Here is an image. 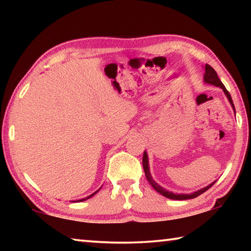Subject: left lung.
Listing matches in <instances>:
<instances>
[{
  "mask_svg": "<svg viewBox=\"0 0 251 251\" xmlns=\"http://www.w3.org/2000/svg\"><path fill=\"white\" fill-rule=\"evenodd\" d=\"M203 79H205V82L208 83V84H211V85H215V86L217 87H220L223 88V91L225 92V94H226V96L228 97L229 101H230V104L232 106V108L235 109V106H233V103H232V100H231V96L230 94H229V92L226 90V87H225V85L222 83V80L219 79L217 73H216V71L212 69V67L210 65L206 64L205 66V76H203ZM143 168H144V172H145V175H146V178L147 180L150 184L154 187V189L157 190L160 195H163V196L167 197L169 199H175V201H185V199H192V198H196L198 197L199 195H201L202 193H205L206 190H208L210 188V187L215 184L216 181L212 182V184L208 185L207 187H205V188H202L201 190H198V192H195L193 194H189V195H186V194H174L172 192H168V190H166L165 188H163V187L159 186L157 182L152 179L151 176V173H150V166H148V157H147V154L146 151H144V155H143Z\"/></svg>",
  "mask_w": 251,
  "mask_h": 251,
  "instance_id": "obj_1",
  "label": "left lung"
}]
</instances>
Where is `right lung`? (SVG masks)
<instances>
[{"label":"right lung","instance_id":"add662e5","mask_svg":"<svg viewBox=\"0 0 251 251\" xmlns=\"http://www.w3.org/2000/svg\"><path fill=\"white\" fill-rule=\"evenodd\" d=\"M97 192H99V190H97ZM97 192H96V193H97ZM96 193H94V194H92V195H91V196H88V197H87L86 199H88V198H91L92 196H94V195H95ZM85 201V199H80V201Z\"/></svg>","mask_w":251,"mask_h":251}]
</instances>
